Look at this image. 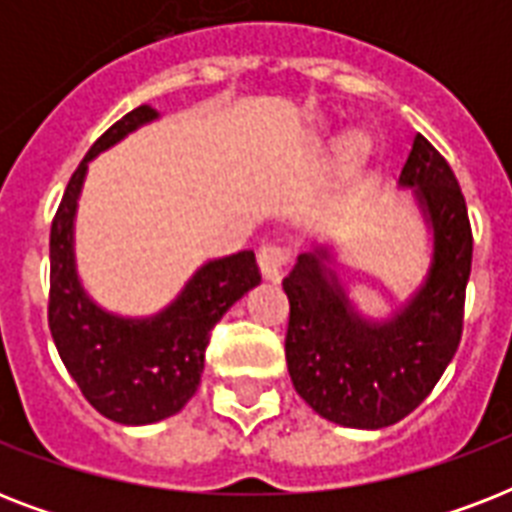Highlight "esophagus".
Masks as SVG:
<instances>
[{
	"label": "esophagus",
	"instance_id": "obj_1",
	"mask_svg": "<svg viewBox=\"0 0 512 512\" xmlns=\"http://www.w3.org/2000/svg\"><path fill=\"white\" fill-rule=\"evenodd\" d=\"M289 255L287 249L279 247V244H265L257 255V263H260V273H263L265 281H279L281 273H284V265H287Z\"/></svg>",
	"mask_w": 512,
	"mask_h": 512
}]
</instances>
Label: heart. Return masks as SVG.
Listing matches in <instances>:
<instances>
[{"mask_svg": "<svg viewBox=\"0 0 512 512\" xmlns=\"http://www.w3.org/2000/svg\"><path fill=\"white\" fill-rule=\"evenodd\" d=\"M364 154H366V140L361 138V135H350V138H345V143H342V156H345L348 162H358Z\"/></svg>", "mask_w": 512, "mask_h": 512, "instance_id": "heart-1", "label": "heart"}]
</instances>
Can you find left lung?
Wrapping results in <instances>:
<instances>
[{
	"instance_id": "8db88e82",
	"label": "left lung",
	"mask_w": 512,
	"mask_h": 512,
	"mask_svg": "<svg viewBox=\"0 0 512 512\" xmlns=\"http://www.w3.org/2000/svg\"><path fill=\"white\" fill-rule=\"evenodd\" d=\"M398 188L428 233V265L409 295L372 319L337 276L340 244L321 241L284 279L287 366L305 404L342 428L380 430L404 420L436 388L457 353L470 279L468 207L446 159L414 135Z\"/></svg>"
}]
</instances>
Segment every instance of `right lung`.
Here are the masks:
<instances>
[{"mask_svg": "<svg viewBox=\"0 0 512 512\" xmlns=\"http://www.w3.org/2000/svg\"><path fill=\"white\" fill-rule=\"evenodd\" d=\"M151 106L119 119L68 180L50 231V332L68 374L103 417L151 425L183 409L204 372L209 332L260 284L255 252L212 257L170 303L148 316H122L87 292L76 265V212L90 162L132 132L159 122Z\"/></svg>", "mask_w": 512, "mask_h": 512, "instance_id": "obj_1", "label": "right lung"}]
</instances>
